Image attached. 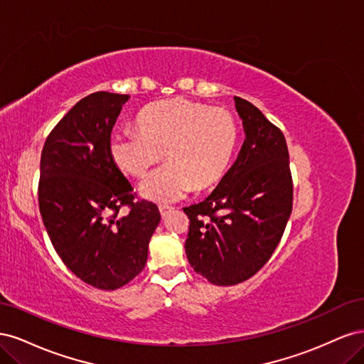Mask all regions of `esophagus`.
<instances>
[{"label":"esophagus","instance_id":"obj_1","mask_svg":"<svg viewBox=\"0 0 364 364\" xmlns=\"http://www.w3.org/2000/svg\"><path fill=\"white\" fill-rule=\"evenodd\" d=\"M173 209H174L173 206H165V205H161V206H159V213H161V215H162V217H167V215L173 211Z\"/></svg>","mask_w":364,"mask_h":364}]
</instances>
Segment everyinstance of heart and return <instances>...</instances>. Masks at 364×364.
Masks as SVG:
<instances>
[{
  "label": "heart",
  "instance_id": "heart-1",
  "mask_svg": "<svg viewBox=\"0 0 364 364\" xmlns=\"http://www.w3.org/2000/svg\"><path fill=\"white\" fill-rule=\"evenodd\" d=\"M237 144L232 114L179 97L142 109L136 129L115 132L109 151L118 170L135 179L144 178L164 153L168 162L142 182L141 194L155 202H171L222 182Z\"/></svg>",
  "mask_w": 364,
  "mask_h": 364
}]
</instances>
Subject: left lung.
<instances>
[{"label":"left lung","mask_w":364,"mask_h":364,"mask_svg":"<svg viewBox=\"0 0 364 364\" xmlns=\"http://www.w3.org/2000/svg\"><path fill=\"white\" fill-rule=\"evenodd\" d=\"M246 139L235 164L190 218L185 253L211 284L252 278L279 245L293 209V179L285 136L257 106L235 97Z\"/></svg>","instance_id":"8db88e82"}]
</instances>
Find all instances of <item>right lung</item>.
Instances as JSON below:
<instances>
[{
  "instance_id": "right-lung-1",
  "label": "right lung",
  "mask_w": 364,
  "mask_h": 364,
  "mask_svg": "<svg viewBox=\"0 0 364 364\" xmlns=\"http://www.w3.org/2000/svg\"><path fill=\"white\" fill-rule=\"evenodd\" d=\"M126 94L98 91L77 102L53 127L41 155L39 211L58 255L77 278L117 290L141 273L161 220L109 151ZM121 207L129 213L119 216Z\"/></svg>"
}]
</instances>
